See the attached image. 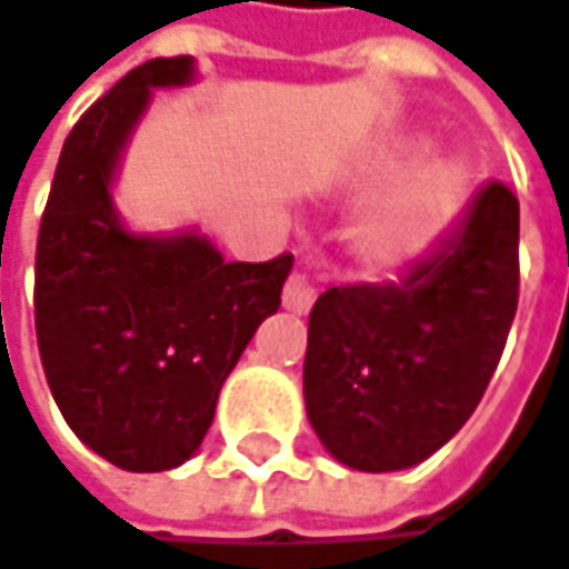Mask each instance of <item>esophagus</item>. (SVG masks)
Instances as JSON below:
<instances>
[{
  "mask_svg": "<svg viewBox=\"0 0 569 569\" xmlns=\"http://www.w3.org/2000/svg\"><path fill=\"white\" fill-rule=\"evenodd\" d=\"M313 298H317V288L310 284V278H307L305 271H295V274L288 278V284H284V295H281L284 307H288L291 313H307L310 305H313Z\"/></svg>",
  "mask_w": 569,
  "mask_h": 569,
  "instance_id": "34e87169",
  "label": "esophagus"
}]
</instances>
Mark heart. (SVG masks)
I'll use <instances>...</instances> for the list:
<instances>
[{"instance_id": "heart-1", "label": "heart", "mask_w": 569, "mask_h": 569, "mask_svg": "<svg viewBox=\"0 0 569 569\" xmlns=\"http://www.w3.org/2000/svg\"><path fill=\"white\" fill-rule=\"evenodd\" d=\"M430 151L427 139H401L379 151L359 174V190H382L421 164ZM467 174L457 161H433L398 187L379 210L356 232V256L362 268L386 274L418 262L443 236L447 223L460 210Z\"/></svg>"}]
</instances>
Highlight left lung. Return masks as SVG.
I'll use <instances>...</instances> for the list:
<instances>
[{
  "label": "left lung",
  "instance_id": "left-lung-1",
  "mask_svg": "<svg viewBox=\"0 0 569 569\" xmlns=\"http://www.w3.org/2000/svg\"><path fill=\"white\" fill-rule=\"evenodd\" d=\"M518 307V197L489 181L460 229L401 281L317 298L305 401L320 443L362 472L408 469L467 425Z\"/></svg>",
  "mask_w": 569,
  "mask_h": 569
}]
</instances>
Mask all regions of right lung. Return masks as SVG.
<instances>
[{
    "label": "right lung",
    "mask_w": 569,
    "mask_h": 569,
    "mask_svg": "<svg viewBox=\"0 0 569 569\" xmlns=\"http://www.w3.org/2000/svg\"><path fill=\"white\" fill-rule=\"evenodd\" d=\"M193 61L154 58L93 102L63 142L34 256V330L70 430L129 472L181 467L259 323L281 305L295 256L223 262L197 232L136 236L109 183L154 87Z\"/></svg>",
    "instance_id": "obj_1"
}]
</instances>
